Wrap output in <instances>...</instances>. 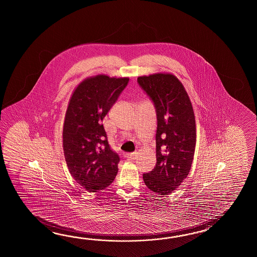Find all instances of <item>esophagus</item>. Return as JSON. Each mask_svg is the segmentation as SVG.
Returning <instances> with one entry per match:
<instances>
[{
  "label": "esophagus",
  "mask_w": 257,
  "mask_h": 257,
  "mask_svg": "<svg viewBox=\"0 0 257 257\" xmlns=\"http://www.w3.org/2000/svg\"><path fill=\"white\" fill-rule=\"evenodd\" d=\"M126 157L128 161H133V160L137 159V153H131L130 154H126Z\"/></svg>",
  "instance_id": "esophagus-1"
}]
</instances>
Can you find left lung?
<instances>
[{
	"mask_svg": "<svg viewBox=\"0 0 257 257\" xmlns=\"http://www.w3.org/2000/svg\"><path fill=\"white\" fill-rule=\"evenodd\" d=\"M153 101L157 117L156 164L143 174L150 190L158 195L175 191L191 169L196 148V120L190 99L173 74L156 73L138 78Z\"/></svg>",
	"mask_w": 257,
	"mask_h": 257,
	"instance_id": "8db88e82",
	"label": "left lung"
}]
</instances>
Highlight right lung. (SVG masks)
<instances>
[{"label":"right lung","mask_w":257,"mask_h":257,"mask_svg":"<svg viewBox=\"0 0 257 257\" xmlns=\"http://www.w3.org/2000/svg\"><path fill=\"white\" fill-rule=\"evenodd\" d=\"M128 78H88L77 86L66 111L63 150L71 176L87 191L110 186L120 161L107 141L103 119L128 83Z\"/></svg>","instance_id":"1"}]
</instances>
